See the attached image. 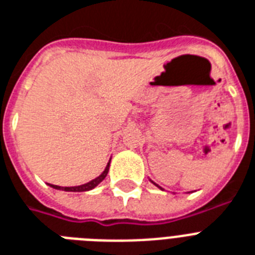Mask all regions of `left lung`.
I'll return each mask as SVG.
<instances>
[{"label":"left lung","instance_id":"left-lung-1","mask_svg":"<svg viewBox=\"0 0 255 255\" xmlns=\"http://www.w3.org/2000/svg\"><path fill=\"white\" fill-rule=\"evenodd\" d=\"M152 182H153V181H152ZM153 184H155V182H153ZM155 185H156V186H159V185H157V184H155ZM159 188H160V186H159ZM160 189H161V188H160Z\"/></svg>","mask_w":255,"mask_h":255}]
</instances>
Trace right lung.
I'll return each instance as SVG.
<instances>
[{
	"label": "right lung",
	"instance_id": "obj_1",
	"mask_svg": "<svg viewBox=\"0 0 255 255\" xmlns=\"http://www.w3.org/2000/svg\"><path fill=\"white\" fill-rule=\"evenodd\" d=\"M110 161H111V160H110ZM110 161H108L106 169L103 170V173L100 174V176H98L96 178H94V180H91L90 182H87V184H83V185H78V186H58V185H53V184H49V185L51 186V188H54V189L66 190V192H86V190H91L94 189L96 185H99L100 182L103 181L104 178H106V176H107L108 173V169H110Z\"/></svg>",
	"mask_w": 255,
	"mask_h": 255
}]
</instances>
